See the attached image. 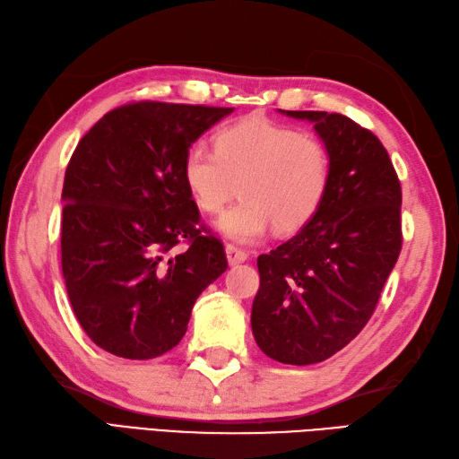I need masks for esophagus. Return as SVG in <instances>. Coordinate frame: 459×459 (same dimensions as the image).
<instances>
[{"label": "esophagus", "instance_id": "esophagus-1", "mask_svg": "<svg viewBox=\"0 0 459 459\" xmlns=\"http://www.w3.org/2000/svg\"><path fill=\"white\" fill-rule=\"evenodd\" d=\"M226 255H228L230 264H239L243 261H247V257H249L246 249H239L236 246H231V243H228L226 246Z\"/></svg>", "mask_w": 459, "mask_h": 459}]
</instances>
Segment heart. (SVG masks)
Returning a JSON list of instances; mask_svg holds the SVG:
<instances>
[{
	"instance_id": "obj_1",
	"label": "heart",
	"mask_w": 459,
	"mask_h": 459,
	"mask_svg": "<svg viewBox=\"0 0 459 459\" xmlns=\"http://www.w3.org/2000/svg\"><path fill=\"white\" fill-rule=\"evenodd\" d=\"M182 182L192 202L220 213L239 186L241 202L218 220L223 236L249 243L271 228L292 233L314 218L330 182L328 151L304 131L246 117L213 137V151L190 145Z\"/></svg>"
}]
</instances>
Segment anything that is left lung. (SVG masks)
<instances>
[{"mask_svg": "<svg viewBox=\"0 0 459 459\" xmlns=\"http://www.w3.org/2000/svg\"><path fill=\"white\" fill-rule=\"evenodd\" d=\"M281 111L314 124L330 182L307 226L259 255L251 328L271 359L310 365L332 358L369 322L401 253L403 195L389 152L369 129L342 114Z\"/></svg>", "mask_w": 459, "mask_h": 459, "instance_id": "left-lung-1", "label": "left lung"}]
</instances>
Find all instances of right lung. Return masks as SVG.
Returning a JSON list of instances; mask_svg holds the SVG:
<instances>
[{
  "instance_id": "obj_1",
  "label": "right lung",
  "mask_w": 459,
  "mask_h": 459,
  "mask_svg": "<svg viewBox=\"0 0 459 459\" xmlns=\"http://www.w3.org/2000/svg\"><path fill=\"white\" fill-rule=\"evenodd\" d=\"M231 111L135 101L108 111L76 145L60 253L70 304L98 348L126 359L167 353L200 292L228 269L182 182V159ZM180 240L187 251L170 256Z\"/></svg>"
}]
</instances>
